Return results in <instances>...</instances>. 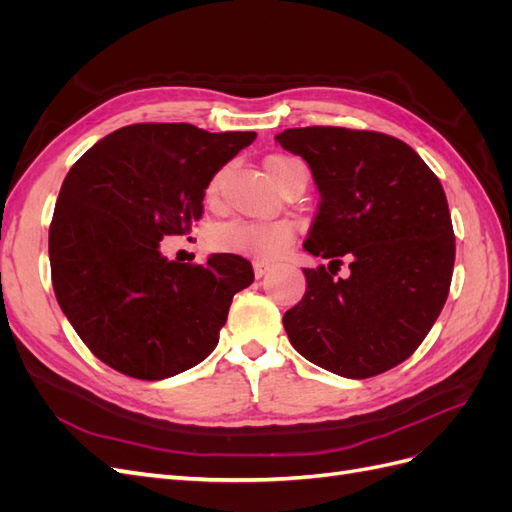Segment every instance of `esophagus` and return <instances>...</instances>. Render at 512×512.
<instances>
[{"label": "esophagus", "mask_w": 512, "mask_h": 512, "mask_svg": "<svg viewBox=\"0 0 512 512\" xmlns=\"http://www.w3.org/2000/svg\"><path fill=\"white\" fill-rule=\"evenodd\" d=\"M269 271H271V265H267V262H262V260L254 262V275L256 277H265Z\"/></svg>", "instance_id": "1"}]
</instances>
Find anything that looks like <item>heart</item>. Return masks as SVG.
<instances>
[{"label":"heart","instance_id":"heart-1","mask_svg":"<svg viewBox=\"0 0 512 512\" xmlns=\"http://www.w3.org/2000/svg\"><path fill=\"white\" fill-rule=\"evenodd\" d=\"M299 162L297 158L290 156H277L267 158L265 166L269 170L271 179L277 183L284 170ZM224 173H215L207 185V200H215L220 194ZM294 239V226L286 220L275 222H228L224 226H218L211 230L209 235V247L222 254H235V256H247L258 260H273L286 252V247Z\"/></svg>","mask_w":512,"mask_h":512}]
</instances>
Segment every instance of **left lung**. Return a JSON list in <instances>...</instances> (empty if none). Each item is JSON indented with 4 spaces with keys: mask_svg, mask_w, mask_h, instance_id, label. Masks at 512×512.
<instances>
[{
    "mask_svg": "<svg viewBox=\"0 0 512 512\" xmlns=\"http://www.w3.org/2000/svg\"><path fill=\"white\" fill-rule=\"evenodd\" d=\"M275 138L312 168L320 205L305 250L331 260L303 269L307 290L284 314L290 344L344 378L389 371L421 346L451 288L455 232L442 183L382 132L312 126ZM342 255L346 281L332 277Z\"/></svg>",
    "mask_w": 512,
    "mask_h": 512,
    "instance_id": "1",
    "label": "left lung"
}]
</instances>
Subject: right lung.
I'll list each match as a JSON object with an SVG mask.
<instances>
[{"mask_svg":"<svg viewBox=\"0 0 512 512\" xmlns=\"http://www.w3.org/2000/svg\"><path fill=\"white\" fill-rule=\"evenodd\" d=\"M256 132L134 123L104 136L61 183L49 228L55 297L102 363L164 380L218 346L232 297L254 282L250 260H166L160 241L203 218L211 177Z\"/></svg>","mask_w":512,"mask_h":512,"instance_id":"1","label":"right lung"}]
</instances>
